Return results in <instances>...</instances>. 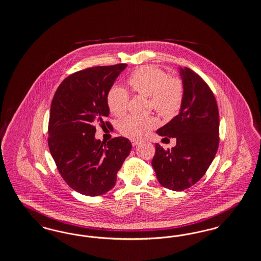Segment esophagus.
<instances>
[{
    "label": "esophagus",
    "instance_id": "obj_1",
    "mask_svg": "<svg viewBox=\"0 0 261 261\" xmlns=\"http://www.w3.org/2000/svg\"><path fill=\"white\" fill-rule=\"evenodd\" d=\"M139 143H140V141H138V140H131V144L133 146H137Z\"/></svg>",
    "mask_w": 261,
    "mask_h": 261
}]
</instances>
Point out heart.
<instances>
[{
    "label": "heart",
    "instance_id": "b5f03b06",
    "mask_svg": "<svg viewBox=\"0 0 261 261\" xmlns=\"http://www.w3.org/2000/svg\"><path fill=\"white\" fill-rule=\"evenodd\" d=\"M133 92L149 98V106L164 119L175 117L184 102L185 86L180 79L168 76L160 68L146 65L138 68L128 77ZM129 96L124 88L115 85L107 96L108 107L113 115L120 117L128 108ZM157 126L154 116H128L120 121L118 129L130 139H141Z\"/></svg>",
    "mask_w": 261,
    "mask_h": 261
}]
</instances>
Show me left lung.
Masks as SVG:
<instances>
[{"label": "left lung", "instance_id": "obj_1", "mask_svg": "<svg viewBox=\"0 0 261 261\" xmlns=\"http://www.w3.org/2000/svg\"><path fill=\"white\" fill-rule=\"evenodd\" d=\"M185 96L179 114L157 134L176 138L177 145L164 149L155 145L151 165L164 188L182 191L205 175L219 144V109L205 81L191 69L179 68Z\"/></svg>", "mask_w": 261, "mask_h": 261}]
</instances>
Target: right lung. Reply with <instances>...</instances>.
Wrapping results in <instances>:
<instances>
[{"label":"right lung","instance_id":"right-lung-1","mask_svg":"<svg viewBox=\"0 0 261 261\" xmlns=\"http://www.w3.org/2000/svg\"><path fill=\"white\" fill-rule=\"evenodd\" d=\"M127 64L97 66L70 74L58 86L50 107L48 147L63 179L87 196L107 193L132 145L124 137L95 139L97 124L114 130L107 96Z\"/></svg>","mask_w":261,"mask_h":261}]
</instances>
